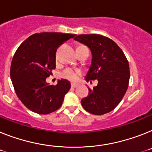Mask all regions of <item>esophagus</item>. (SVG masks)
Wrapping results in <instances>:
<instances>
[{
	"mask_svg": "<svg viewBox=\"0 0 152 152\" xmlns=\"http://www.w3.org/2000/svg\"><path fill=\"white\" fill-rule=\"evenodd\" d=\"M71 86H72V87H76V86H78V84H76V83H72L71 84Z\"/></svg>",
	"mask_w": 152,
	"mask_h": 152,
	"instance_id": "34e87169",
	"label": "esophagus"
}]
</instances>
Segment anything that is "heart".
Returning a JSON list of instances; mask_svg holds the SVG:
<instances>
[{
  "label": "heart",
  "instance_id": "obj_1",
  "mask_svg": "<svg viewBox=\"0 0 152 152\" xmlns=\"http://www.w3.org/2000/svg\"><path fill=\"white\" fill-rule=\"evenodd\" d=\"M80 75H81V72L80 71L72 69H66L61 73V76L62 78L69 80L70 81H76L79 79Z\"/></svg>",
  "mask_w": 152,
  "mask_h": 152
}]
</instances>
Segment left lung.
I'll use <instances>...</instances> for the list:
<instances>
[{
  "label": "left lung",
  "instance_id": "left-lung-1",
  "mask_svg": "<svg viewBox=\"0 0 152 152\" xmlns=\"http://www.w3.org/2000/svg\"><path fill=\"white\" fill-rule=\"evenodd\" d=\"M90 48L91 65L85 80H96L98 84L89 89V94L81 104L86 111L103 115L112 111L120 104L128 87L129 63L123 51L113 40L100 35H80L74 38Z\"/></svg>",
  "mask_w": 152,
  "mask_h": 152
}]
</instances>
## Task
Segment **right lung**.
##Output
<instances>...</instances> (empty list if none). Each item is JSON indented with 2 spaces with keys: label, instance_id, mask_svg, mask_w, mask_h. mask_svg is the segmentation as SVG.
Wrapping results in <instances>:
<instances>
[{
  "label": "right lung",
  "instance_id": "add662e5",
  "mask_svg": "<svg viewBox=\"0 0 152 152\" xmlns=\"http://www.w3.org/2000/svg\"><path fill=\"white\" fill-rule=\"evenodd\" d=\"M76 35L58 32L35 33L24 41L15 53L11 79L19 100L30 110L48 114L60 107L71 87L67 80L49 85L46 78L56 69V52L59 45Z\"/></svg>",
  "mask_w": 152,
  "mask_h": 152
}]
</instances>
